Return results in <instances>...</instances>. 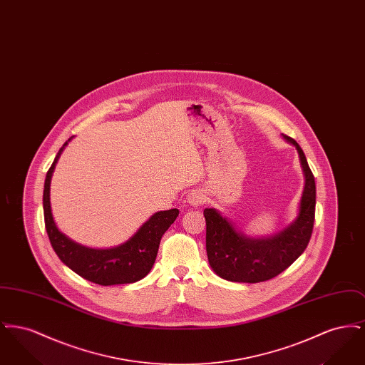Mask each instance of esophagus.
<instances>
[{"label": "esophagus", "instance_id": "34e87169", "mask_svg": "<svg viewBox=\"0 0 365 365\" xmlns=\"http://www.w3.org/2000/svg\"><path fill=\"white\" fill-rule=\"evenodd\" d=\"M205 201V194L201 190L191 191L190 194L187 195V202L191 207H200L201 204H204Z\"/></svg>", "mask_w": 365, "mask_h": 365}]
</instances>
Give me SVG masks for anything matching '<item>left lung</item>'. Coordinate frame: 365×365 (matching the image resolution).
<instances>
[{"label":"left lung","mask_w":365,"mask_h":365,"mask_svg":"<svg viewBox=\"0 0 365 365\" xmlns=\"http://www.w3.org/2000/svg\"><path fill=\"white\" fill-rule=\"evenodd\" d=\"M283 138L294 145L305 180L298 215L277 234L253 238L235 228L217 209H204L209 265L220 278L243 283L275 278L304 253L309 243L316 205L314 178L301 146L287 135Z\"/></svg>","instance_id":"obj_1"}]
</instances>
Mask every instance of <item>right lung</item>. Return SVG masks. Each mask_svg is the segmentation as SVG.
Listing matches in <instances>:
<instances>
[{
	"label": "right lung",
	"instance_id": "1",
	"mask_svg": "<svg viewBox=\"0 0 365 365\" xmlns=\"http://www.w3.org/2000/svg\"><path fill=\"white\" fill-rule=\"evenodd\" d=\"M71 137L54 157L43 186V216L48 237L58 259L79 277L101 286L134 283L145 278L156 260L161 237L179 215L178 209L160 210L149 217L125 242L109 249H93L63 234L53 219L51 180L56 164Z\"/></svg>",
	"mask_w": 365,
	"mask_h": 365
}]
</instances>
